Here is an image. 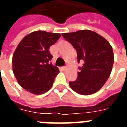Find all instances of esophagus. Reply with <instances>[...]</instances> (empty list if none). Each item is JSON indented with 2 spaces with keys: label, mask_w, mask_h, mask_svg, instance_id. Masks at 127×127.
Instances as JSON below:
<instances>
[{
  "label": "esophagus",
  "mask_w": 127,
  "mask_h": 127,
  "mask_svg": "<svg viewBox=\"0 0 127 127\" xmlns=\"http://www.w3.org/2000/svg\"><path fill=\"white\" fill-rule=\"evenodd\" d=\"M62 69H63V71H66V70L68 69V68H67L66 66H63V67H62Z\"/></svg>",
  "instance_id": "esophagus-1"
}]
</instances>
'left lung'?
<instances>
[{"label": "left lung", "instance_id": "1", "mask_svg": "<svg viewBox=\"0 0 127 127\" xmlns=\"http://www.w3.org/2000/svg\"><path fill=\"white\" fill-rule=\"evenodd\" d=\"M62 35L76 50L78 63L84 62L77 79L69 82L70 87L82 95L95 93L103 86L112 72L114 59L111 45L104 37L90 30Z\"/></svg>", "mask_w": 127, "mask_h": 127}]
</instances>
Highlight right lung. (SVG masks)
<instances>
[{"label": "right lung", "mask_w": 127, "mask_h": 127, "mask_svg": "<svg viewBox=\"0 0 127 127\" xmlns=\"http://www.w3.org/2000/svg\"><path fill=\"white\" fill-rule=\"evenodd\" d=\"M61 36L60 33L36 31L24 36L16 47L13 72L21 87L29 93L41 95L52 88L59 69L50 63V47Z\"/></svg>", "instance_id": "1"}]
</instances>
